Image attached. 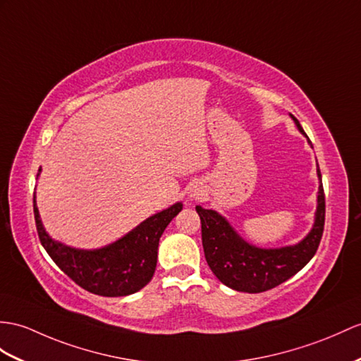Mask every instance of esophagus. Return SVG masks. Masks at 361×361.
<instances>
[{
  "label": "esophagus",
  "instance_id": "34e87169",
  "mask_svg": "<svg viewBox=\"0 0 361 361\" xmlns=\"http://www.w3.org/2000/svg\"><path fill=\"white\" fill-rule=\"evenodd\" d=\"M195 196H196V195H192V197H195ZM196 199H197V197H196Z\"/></svg>",
  "mask_w": 361,
  "mask_h": 361
}]
</instances>
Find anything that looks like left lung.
<instances>
[{
    "mask_svg": "<svg viewBox=\"0 0 361 361\" xmlns=\"http://www.w3.org/2000/svg\"><path fill=\"white\" fill-rule=\"evenodd\" d=\"M298 130L306 136L300 122L294 116ZM319 205L315 213V224L305 239L280 250H263L252 247L235 234L225 219L213 209L196 207L202 224V245L208 267L214 276L228 288L242 293H263L279 286L297 274L310 262L322 240L324 230V191L322 173L317 170Z\"/></svg>",
    "mask_w": 361,
    "mask_h": 361,
    "instance_id": "1",
    "label": "left lung"
}]
</instances>
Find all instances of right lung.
<instances>
[{"label": "right lung", "instance_id": "1", "mask_svg": "<svg viewBox=\"0 0 361 361\" xmlns=\"http://www.w3.org/2000/svg\"><path fill=\"white\" fill-rule=\"evenodd\" d=\"M180 209L182 204L179 202L148 217L133 231L109 247L84 251L68 248L50 239L44 231L33 195L35 224L44 250L76 285L102 297L130 295L150 282L156 269L161 235Z\"/></svg>", "mask_w": 361, "mask_h": 361}]
</instances>
